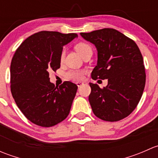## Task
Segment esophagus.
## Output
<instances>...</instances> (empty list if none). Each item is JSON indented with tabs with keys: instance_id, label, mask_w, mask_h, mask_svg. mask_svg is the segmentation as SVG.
I'll list each match as a JSON object with an SVG mask.
<instances>
[{
	"instance_id": "obj_1",
	"label": "esophagus",
	"mask_w": 158,
	"mask_h": 158,
	"mask_svg": "<svg viewBox=\"0 0 158 158\" xmlns=\"http://www.w3.org/2000/svg\"><path fill=\"white\" fill-rule=\"evenodd\" d=\"M82 84H83V83H82V82H76V85H78V87H80L81 85H82Z\"/></svg>"
}]
</instances>
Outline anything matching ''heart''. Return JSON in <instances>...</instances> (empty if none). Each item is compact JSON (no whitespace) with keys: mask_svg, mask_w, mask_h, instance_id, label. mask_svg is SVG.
Returning <instances> with one entry per match:
<instances>
[{"mask_svg":"<svg viewBox=\"0 0 158 158\" xmlns=\"http://www.w3.org/2000/svg\"><path fill=\"white\" fill-rule=\"evenodd\" d=\"M76 50L82 56H83L84 54L88 51H92V47L89 44L85 42H79L75 46ZM65 52L63 50L60 54V61L63 62L64 60ZM85 70H76V69H70L65 73V77L66 79H70L73 81H81L83 79L84 74H85Z\"/></svg>","mask_w":158,"mask_h":158,"instance_id":"obj_1","label":"heart"}]
</instances>
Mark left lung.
<instances>
[{
  "label": "left lung",
  "instance_id": "1",
  "mask_svg": "<svg viewBox=\"0 0 158 158\" xmlns=\"http://www.w3.org/2000/svg\"><path fill=\"white\" fill-rule=\"evenodd\" d=\"M80 34L98 50L92 79H108L107 86L103 88L89 83L92 111L107 122L128 117L138 106L145 85V69L139 48L133 40L111 28Z\"/></svg>",
  "mask_w": 158,
  "mask_h": 158
}]
</instances>
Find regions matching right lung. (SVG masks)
I'll return each mask as SVG.
<instances>
[{
	"mask_svg": "<svg viewBox=\"0 0 158 158\" xmlns=\"http://www.w3.org/2000/svg\"><path fill=\"white\" fill-rule=\"evenodd\" d=\"M77 36L38 32L27 38L13 56L11 94L17 107L35 125L52 127L69 114L78 86L69 81L55 86L49 82V72L60 69L63 47Z\"/></svg>",
	"mask_w": 158,
	"mask_h": 158,
	"instance_id": "right-lung-1",
	"label": "right lung"
}]
</instances>
